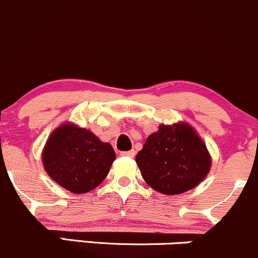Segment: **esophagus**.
Returning a JSON list of instances; mask_svg holds the SVG:
<instances>
[{
	"instance_id": "obj_1",
	"label": "esophagus",
	"mask_w": 258,
	"mask_h": 258,
	"mask_svg": "<svg viewBox=\"0 0 258 258\" xmlns=\"http://www.w3.org/2000/svg\"><path fill=\"white\" fill-rule=\"evenodd\" d=\"M120 156H125V157H134L135 156V151L134 150H130V151H125V152H120Z\"/></svg>"
}]
</instances>
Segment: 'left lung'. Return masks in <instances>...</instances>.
I'll return each instance as SVG.
<instances>
[{
    "label": "left lung",
    "mask_w": 258,
    "mask_h": 258,
    "mask_svg": "<svg viewBox=\"0 0 258 258\" xmlns=\"http://www.w3.org/2000/svg\"><path fill=\"white\" fill-rule=\"evenodd\" d=\"M135 161L144 180L164 195H178L198 186L211 168L206 145L186 123L158 126Z\"/></svg>",
    "instance_id": "8db88e82"
}]
</instances>
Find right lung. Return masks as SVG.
<instances>
[{
	"label": "right lung",
	"mask_w": 258,
	"mask_h": 258,
	"mask_svg": "<svg viewBox=\"0 0 258 258\" xmlns=\"http://www.w3.org/2000/svg\"><path fill=\"white\" fill-rule=\"evenodd\" d=\"M114 160L111 145L72 123L54 129L42 151L47 174L74 194L89 192L102 183Z\"/></svg>",
	"instance_id": "obj_1"
}]
</instances>
